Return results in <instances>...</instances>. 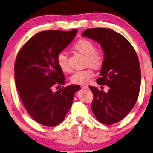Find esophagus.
Masks as SVG:
<instances>
[{
	"instance_id": "obj_1",
	"label": "esophagus",
	"mask_w": 153,
	"mask_h": 153,
	"mask_svg": "<svg viewBox=\"0 0 153 153\" xmlns=\"http://www.w3.org/2000/svg\"><path fill=\"white\" fill-rule=\"evenodd\" d=\"M81 87H82V89H86V88H88V86L87 84H82V85H81Z\"/></svg>"
}]
</instances>
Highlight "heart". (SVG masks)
<instances>
[{
    "instance_id": "heart-1",
    "label": "heart",
    "mask_w": 153,
    "mask_h": 153,
    "mask_svg": "<svg viewBox=\"0 0 153 153\" xmlns=\"http://www.w3.org/2000/svg\"><path fill=\"white\" fill-rule=\"evenodd\" d=\"M73 48L85 55V65H89L95 69H99L103 65L104 61V54L102 50L95 49L94 42L87 39H80L76 41L73 45ZM56 62L58 65L64 72L70 71L69 64H68L67 54L65 51H62L57 54ZM94 73L91 68H86L75 71L71 75L70 79L73 84H84L91 80L94 76Z\"/></svg>"
}]
</instances>
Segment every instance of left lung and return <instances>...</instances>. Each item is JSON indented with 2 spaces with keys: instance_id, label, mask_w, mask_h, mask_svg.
<instances>
[{
  "instance_id": "obj_1",
  "label": "left lung",
  "mask_w": 153,
  "mask_h": 153,
  "mask_svg": "<svg viewBox=\"0 0 153 153\" xmlns=\"http://www.w3.org/2000/svg\"><path fill=\"white\" fill-rule=\"evenodd\" d=\"M82 36L101 45L104 61L97 82L109 87L104 92L89 86L94 95L91 110L99 122L114 124L127 116L137 101L141 82L138 57L131 43L111 29H87Z\"/></svg>"
}]
</instances>
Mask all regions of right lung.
<instances>
[{
	"label": "right lung",
	"instance_id": "add662e5",
	"mask_svg": "<svg viewBox=\"0 0 153 153\" xmlns=\"http://www.w3.org/2000/svg\"><path fill=\"white\" fill-rule=\"evenodd\" d=\"M76 29L46 30L31 37L19 51L15 62V82L27 113L41 125L53 127L65 119L80 86L69 85L54 92L55 84L63 85L65 77L56 56L71 42Z\"/></svg>",
	"mask_w": 153,
	"mask_h": 153
}]
</instances>
